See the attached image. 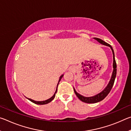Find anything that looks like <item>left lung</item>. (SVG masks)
<instances>
[{
  "instance_id": "8db88e82",
  "label": "left lung",
  "mask_w": 131,
  "mask_h": 131,
  "mask_svg": "<svg viewBox=\"0 0 131 131\" xmlns=\"http://www.w3.org/2000/svg\"><path fill=\"white\" fill-rule=\"evenodd\" d=\"M94 39L95 40H96L97 41H98L99 43H101V44H104V45H106V46H109V47L111 48V49H112V52H113V69H113V72L112 78H111L110 81L107 87L105 88V89L102 92H101V93H99V94H98L97 95H95V96H92V97L83 96H82V95L78 94L74 88V91L75 92V94H76V96L78 97V98L80 99V100L82 102H83L87 103H95L98 102L102 101L103 99H105L106 97V96L109 94V92H110L111 90H112L113 86L114 85L115 79H116V74H117V64H116V60H115L114 50L113 49L112 47L109 44H108L106 43V42L104 41L101 39L96 38V37H94Z\"/></svg>"
}]
</instances>
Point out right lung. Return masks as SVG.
<instances>
[{"label":"right lung","mask_w":131,"mask_h":131,"mask_svg":"<svg viewBox=\"0 0 131 131\" xmlns=\"http://www.w3.org/2000/svg\"><path fill=\"white\" fill-rule=\"evenodd\" d=\"M63 76V75H62V76L60 77V78H59V82L60 81V80H61V79L62 78ZM59 82H58V84H59ZM58 85H57V90H56V91H55V94H54V95H53V96H52L51 97H50V99H47V100L44 101H35L32 100V99H29V98H28V99L30 101L32 102L33 103H35V104H37V105H46V104H47V103H50V102H51V101L53 100V99H54L55 96V94H56V93H57V88H58Z\"/></svg>","instance_id":"obj_1"}]
</instances>
